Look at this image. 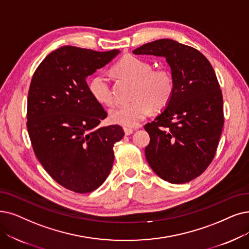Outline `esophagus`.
Returning <instances> with one entry per match:
<instances>
[{
	"mask_svg": "<svg viewBox=\"0 0 249 249\" xmlns=\"http://www.w3.org/2000/svg\"><path fill=\"white\" fill-rule=\"evenodd\" d=\"M124 131L125 135H132L134 132L133 128H130V127H124Z\"/></svg>",
	"mask_w": 249,
	"mask_h": 249,
	"instance_id": "esophagus-1",
	"label": "esophagus"
}]
</instances>
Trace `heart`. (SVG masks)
Wrapping results in <instances>:
<instances>
[{"instance_id": "obj_1", "label": "heart", "mask_w": 249, "mask_h": 249, "mask_svg": "<svg viewBox=\"0 0 249 249\" xmlns=\"http://www.w3.org/2000/svg\"><path fill=\"white\" fill-rule=\"evenodd\" d=\"M117 75L134 82L130 103L119 104L109 112L113 124L136 127L151 112L152 108H164L174 94L175 83L171 72L164 68L152 69L151 64L136 56L122 58L112 68ZM89 91L95 100L104 105H112L114 97L109 79L104 74H96L89 82Z\"/></svg>"}]
</instances>
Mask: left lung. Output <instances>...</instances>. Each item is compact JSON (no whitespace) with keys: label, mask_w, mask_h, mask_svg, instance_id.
<instances>
[{"label":"left lung","mask_w":249,"mask_h":249,"mask_svg":"<svg viewBox=\"0 0 249 249\" xmlns=\"http://www.w3.org/2000/svg\"><path fill=\"white\" fill-rule=\"evenodd\" d=\"M133 53L164 57L175 83L170 103L144 126L150 136L147 161L168 183L190 182L213 161L223 131V95L213 68L198 50L170 38Z\"/></svg>","instance_id":"1"}]
</instances>
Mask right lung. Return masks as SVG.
<instances>
[{"label": "right lung", "mask_w": 249, "mask_h": 249, "mask_svg": "<svg viewBox=\"0 0 249 249\" xmlns=\"http://www.w3.org/2000/svg\"><path fill=\"white\" fill-rule=\"evenodd\" d=\"M118 53L61 47L37 66L29 86L26 124L35 154L52 178L76 193L104 183L113 145L124 136L121 125L98 127L107 112L86 82Z\"/></svg>", "instance_id": "right-lung-1"}]
</instances>
